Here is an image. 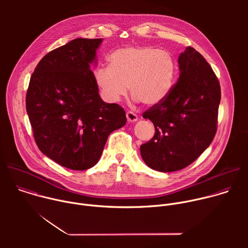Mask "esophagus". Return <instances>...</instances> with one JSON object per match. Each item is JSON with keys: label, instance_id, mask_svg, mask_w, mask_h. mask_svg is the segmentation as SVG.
<instances>
[{"label": "esophagus", "instance_id": "esophagus-1", "mask_svg": "<svg viewBox=\"0 0 248 248\" xmlns=\"http://www.w3.org/2000/svg\"><path fill=\"white\" fill-rule=\"evenodd\" d=\"M126 119H127L128 123H134V122H136L138 120V117H137L136 114H134L133 112L129 111V112L126 113Z\"/></svg>", "mask_w": 248, "mask_h": 248}]
</instances>
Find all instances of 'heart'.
<instances>
[{"label":"heart","instance_id":"1","mask_svg":"<svg viewBox=\"0 0 248 248\" xmlns=\"http://www.w3.org/2000/svg\"><path fill=\"white\" fill-rule=\"evenodd\" d=\"M109 60L110 65L94 72L95 82L107 102H118L129 87L135 101L153 107L170 93L176 67L169 52L148 46L125 47L113 52Z\"/></svg>","mask_w":248,"mask_h":248}]
</instances>
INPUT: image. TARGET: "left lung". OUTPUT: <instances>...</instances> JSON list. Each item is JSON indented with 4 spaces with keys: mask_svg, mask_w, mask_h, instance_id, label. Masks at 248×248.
Here are the masks:
<instances>
[{
    "mask_svg": "<svg viewBox=\"0 0 248 248\" xmlns=\"http://www.w3.org/2000/svg\"><path fill=\"white\" fill-rule=\"evenodd\" d=\"M180 78L169 96L143 114L155 134L140 146L144 163L168 172L194 162L211 144L216 131L221 87L213 69L191 47L181 53Z\"/></svg>",
    "mask_w": 248,
    "mask_h": 248,
    "instance_id": "left-lung-1",
    "label": "left lung"
}]
</instances>
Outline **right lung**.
<instances>
[{
	"mask_svg": "<svg viewBox=\"0 0 248 248\" xmlns=\"http://www.w3.org/2000/svg\"><path fill=\"white\" fill-rule=\"evenodd\" d=\"M103 39L77 38L42 58L31 76L26 112L40 151L76 170L96 165L124 110L104 102L90 65Z\"/></svg>",
	"mask_w": 248,
	"mask_h": 248,
	"instance_id": "obj_1",
	"label": "right lung"
}]
</instances>
